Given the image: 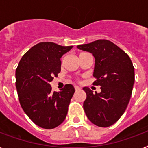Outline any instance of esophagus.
<instances>
[{"label": "esophagus", "mask_w": 148, "mask_h": 148, "mask_svg": "<svg viewBox=\"0 0 148 148\" xmlns=\"http://www.w3.org/2000/svg\"><path fill=\"white\" fill-rule=\"evenodd\" d=\"M74 89H75V90H80V87H79L78 86H74Z\"/></svg>", "instance_id": "34e87169"}]
</instances>
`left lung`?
<instances>
[{"label": "left lung", "instance_id": "left-lung-1", "mask_svg": "<svg viewBox=\"0 0 148 148\" xmlns=\"http://www.w3.org/2000/svg\"><path fill=\"white\" fill-rule=\"evenodd\" d=\"M95 58L93 85L101 86L97 93L84 87L86 98L85 113L92 123L109 127L116 123L125 111L134 83V68L130 58L119 47L106 39L77 45Z\"/></svg>", "mask_w": 148, "mask_h": 148}]
</instances>
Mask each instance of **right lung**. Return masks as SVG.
Returning a JSON list of instances; mask_svg holds the SVG:
<instances>
[{
	"label": "right lung",
	"mask_w": 148,
	"mask_h": 148,
	"mask_svg": "<svg viewBox=\"0 0 148 148\" xmlns=\"http://www.w3.org/2000/svg\"><path fill=\"white\" fill-rule=\"evenodd\" d=\"M73 46L39 42L24 54L16 69V87L25 113L36 125L51 129L65 119L74 87L52 92L49 83L61 71V58Z\"/></svg>",
	"instance_id": "add662e5"
}]
</instances>
